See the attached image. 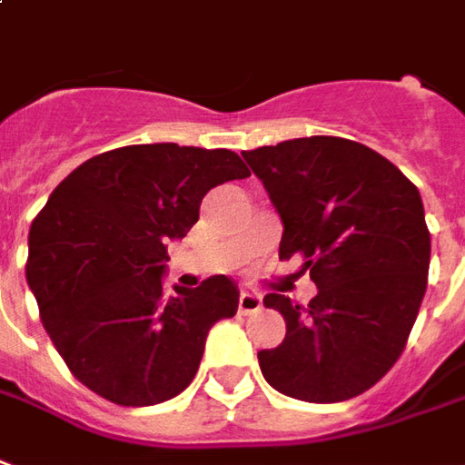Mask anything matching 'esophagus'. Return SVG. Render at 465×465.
Returning <instances> with one entry per match:
<instances>
[{"instance_id":"esophagus-1","label":"esophagus","mask_w":465,"mask_h":465,"mask_svg":"<svg viewBox=\"0 0 465 465\" xmlns=\"http://www.w3.org/2000/svg\"><path fill=\"white\" fill-rule=\"evenodd\" d=\"M239 310L243 314H252V312L262 310V294L254 292V289H242V294H239Z\"/></svg>"}]
</instances>
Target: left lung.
Masks as SVG:
<instances>
[{
    "label": "left lung",
    "instance_id": "8db88e82",
    "mask_svg": "<svg viewBox=\"0 0 465 465\" xmlns=\"http://www.w3.org/2000/svg\"><path fill=\"white\" fill-rule=\"evenodd\" d=\"M284 223L279 259L300 254L310 304L266 294L282 345L259 352L266 382L307 402L370 391L405 350L423 302L430 232L401 168L362 143L312 135L243 151Z\"/></svg>",
    "mask_w": 465,
    "mask_h": 465
}]
</instances>
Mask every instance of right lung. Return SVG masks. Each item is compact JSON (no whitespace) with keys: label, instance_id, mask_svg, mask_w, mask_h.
<instances>
[{"label":"right lung","instance_id":"obj_1","mask_svg":"<svg viewBox=\"0 0 465 465\" xmlns=\"http://www.w3.org/2000/svg\"><path fill=\"white\" fill-rule=\"evenodd\" d=\"M246 176L226 148L151 143L93 155L52 191L29 229L27 284L64 365L100 398L155 405L193 380L239 289L219 274L165 297V243L199 222L211 188Z\"/></svg>","mask_w":465,"mask_h":465}]
</instances>
